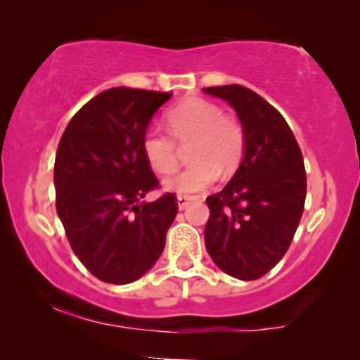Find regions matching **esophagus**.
I'll use <instances>...</instances> for the list:
<instances>
[{
	"label": "esophagus",
	"mask_w": 360,
	"mask_h": 360,
	"mask_svg": "<svg viewBox=\"0 0 360 360\" xmlns=\"http://www.w3.org/2000/svg\"><path fill=\"white\" fill-rule=\"evenodd\" d=\"M195 200V197H188V195H179V197H177V207H179L181 210L183 209H186L188 205H190L191 202Z\"/></svg>",
	"instance_id": "obj_1"
}]
</instances>
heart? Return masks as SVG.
Listing matches in <instances>:
<instances>
[{
    "instance_id": "1",
    "label": "heart",
    "mask_w": 360,
    "mask_h": 360,
    "mask_svg": "<svg viewBox=\"0 0 360 360\" xmlns=\"http://www.w3.org/2000/svg\"><path fill=\"white\" fill-rule=\"evenodd\" d=\"M167 125L177 141L195 139L191 160L197 163L163 181L170 193L193 195L203 191L219 177V169L233 170L244 153L242 127L224 116L217 104L205 99H188L167 112ZM143 153L151 169L169 174L177 165V148L169 134L148 129L143 136Z\"/></svg>"
}]
</instances>
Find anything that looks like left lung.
<instances>
[{"label":"left lung","mask_w":360,"mask_h":360,"mask_svg":"<svg viewBox=\"0 0 360 360\" xmlns=\"http://www.w3.org/2000/svg\"><path fill=\"white\" fill-rule=\"evenodd\" d=\"M240 120L244 158L230 183L207 197L205 248L214 263L240 281H256L284 257L303 214L307 172L284 116L242 85L209 86Z\"/></svg>","instance_id":"obj_1"}]
</instances>
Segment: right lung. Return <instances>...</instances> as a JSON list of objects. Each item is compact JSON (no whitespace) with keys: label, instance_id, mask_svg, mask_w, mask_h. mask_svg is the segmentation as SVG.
<instances>
[{"label":"right lung","instance_id":"add662e5","mask_svg":"<svg viewBox=\"0 0 360 360\" xmlns=\"http://www.w3.org/2000/svg\"><path fill=\"white\" fill-rule=\"evenodd\" d=\"M172 94L116 86L68 123L56 155V207L83 266L108 284L153 268L177 214V198H143L158 186L143 153L151 118Z\"/></svg>","mask_w":360,"mask_h":360}]
</instances>
